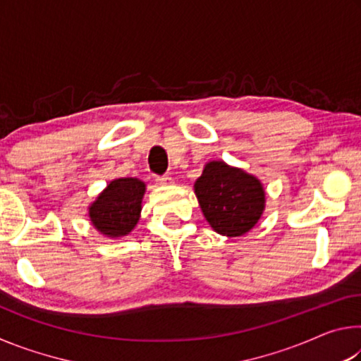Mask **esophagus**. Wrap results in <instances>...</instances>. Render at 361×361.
<instances>
[{"mask_svg":"<svg viewBox=\"0 0 361 361\" xmlns=\"http://www.w3.org/2000/svg\"><path fill=\"white\" fill-rule=\"evenodd\" d=\"M156 181H157V185H161V186H169V185H172V183H173L172 176H169V175L156 176Z\"/></svg>","mask_w":361,"mask_h":361,"instance_id":"obj_1","label":"esophagus"}]
</instances>
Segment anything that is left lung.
<instances>
[{
	"label": "left lung",
	"instance_id": "8db88e82",
	"mask_svg": "<svg viewBox=\"0 0 361 361\" xmlns=\"http://www.w3.org/2000/svg\"><path fill=\"white\" fill-rule=\"evenodd\" d=\"M194 189L204 216L218 234H245L264 210V191L259 180L224 162L207 164Z\"/></svg>",
	"mask_w": 361,
	"mask_h": 361
}]
</instances>
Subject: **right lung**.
I'll return each mask as SVG.
<instances>
[{
  "label": "right lung",
  "mask_w": 361,
  "mask_h": 361,
  "mask_svg": "<svg viewBox=\"0 0 361 361\" xmlns=\"http://www.w3.org/2000/svg\"><path fill=\"white\" fill-rule=\"evenodd\" d=\"M143 194L145 183L138 178L111 181L99 199L90 205V221L108 237L129 234L140 218Z\"/></svg>",
  "instance_id": "add662e5"
}]
</instances>
